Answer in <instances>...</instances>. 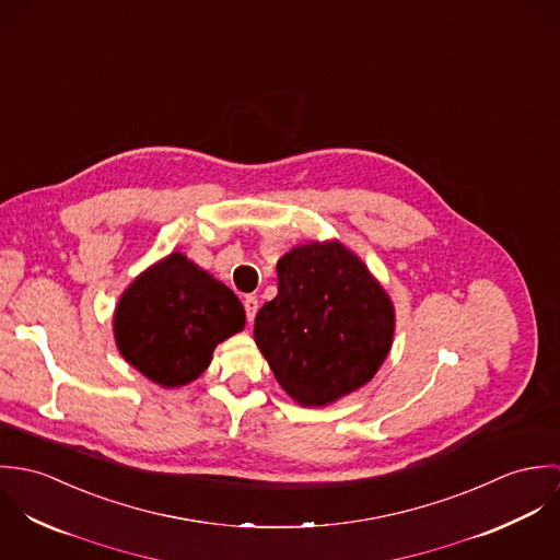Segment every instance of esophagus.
Wrapping results in <instances>:
<instances>
[{
  "label": "esophagus",
  "instance_id": "esophagus-1",
  "mask_svg": "<svg viewBox=\"0 0 560 560\" xmlns=\"http://www.w3.org/2000/svg\"><path fill=\"white\" fill-rule=\"evenodd\" d=\"M243 308H245V317L252 323L254 317H256V313H258V300H256L254 295H247V298L243 300Z\"/></svg>",
  "mask_w": 560,
  "mask_h": 560
}]
</instances>
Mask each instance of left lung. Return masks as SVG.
<instances>
[{
  "instance_id": "left-lung-1",
  "label": "left lung",
  "mask_w": 560,
  "mask_h": 560,
  "mask_svg": "<svg viewBox=\"0 0 560 560\" xmlns=\"http://www.w3.org/2000/svg\"><path fill=\"white\" fill-rule=\"evenodd\" d=\"M278 295L254 320V340L278 384L304 407L369 384L390 353L395 308L340 241L304 243L278 265Z\"/></svg>"
}]
</instances>
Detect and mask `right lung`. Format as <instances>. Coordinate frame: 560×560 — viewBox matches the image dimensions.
<instances>
[{
  "mask_svg": "<svg viewBox=\"0 0 560 560\" xmlns=\"http://www.w3.org/2000/svg\"><path fill=\"white\" fill-rule=\"evenodd\" d=\"M245 325L240 298L180 252L161 258L122 293L114 338L122 358L163 388L198 380L213 349Z\"/></svg>",
  "mask_w": 560,
  "mask_h": 560,
  "instance_id": "right-lung-1",
  "label": "right lung"
}]
</instances>
